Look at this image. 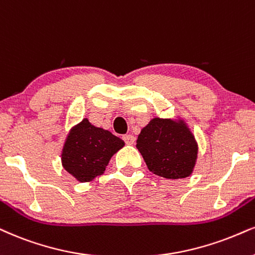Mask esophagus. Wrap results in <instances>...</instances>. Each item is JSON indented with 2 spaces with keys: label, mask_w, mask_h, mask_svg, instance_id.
<instances>
[{
  "label": "esophagus",
  "mask_w": 255,
  "mask_h": 255,
  "mask_svg": "<svg viewBox=\"0 0 255 255\" xmlns=\"http://www.w3.org/2000/svg\"><path fill=\"white\" fill-rule=\"evenodd\" d=\"M123 139H124V142L128 144V145H132V144L136 142V137L132 136V134H125V136H123Z\"/></svg>",
  "instance_id": "esophagus-1"
}]
</instances>
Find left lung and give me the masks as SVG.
Returning a JSON list of instances; mask_svg holds the SVG:
<instances>
[{"label":"left lung","mask_w":255,"mask_h":255,"mask_svg":"<svg viewBox=\"0 0 255 255\" xmlns=\"http://www.w3.org/2000/svg\"><path fill=\"white\" fill-rule=\"evenodd\" d=\"M136 147L150 171L169 180L188 177L197 158V143L183 121L151 119L140 131Z\"/></svg>","instance_id":"8db88e82"}]
</instances>
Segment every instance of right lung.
<instances>
[{
  "label": "right lung",
  "instance_id": "obj_1",
  "mask_svg": "<svg viewBox=\"0 0 255 255\" xmlns=\"http://www.w3.org/2000/svg\"><path fill=\"white\" fill-rule=\"evenodd\" d=\"M124 144L121 138L84 118L71 128L66 138L61 153L62 166L79 182H90L104 174L111 157Z\"/></svg>",
  "mask_w": 255,
  "mask_h": 255
}]
</instances>
